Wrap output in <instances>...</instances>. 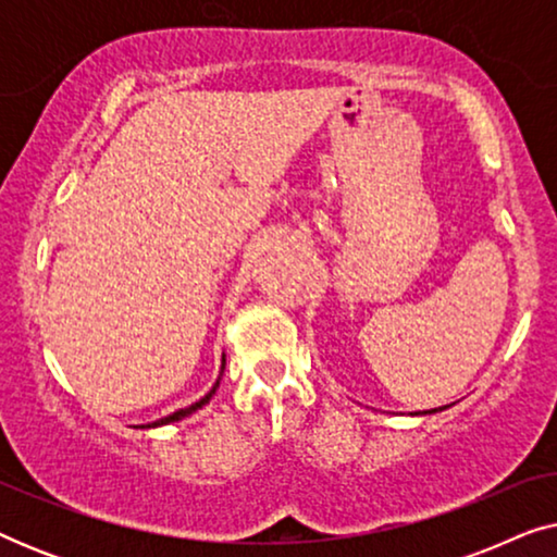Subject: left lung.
Instances as JSON below:
<instances>
[{"label":"left lung","mask_w":557,"mask_h":557,"mask_svg":"<svg viewBox=\"0 0 557 557\" xmlns=\"http://www.w3.org/2000/svg\"><path fill=\"white\" fill-rule=\"evenodd\" d=\"M423 413H436V410H423Z\"/></svg>","instance_id":"1"}]
</instances>
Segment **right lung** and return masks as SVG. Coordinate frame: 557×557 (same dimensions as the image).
Returning <instances> with one entry per match:
<instances>
[{"mask_svg":"<svg viewBox=\"0 0 557 557\" xmlns=\"http://www.w3.org/2000/svg\"><path fill=\"white\" fill-rule=\"evenodd\" d=\"M223 368H225V357H223ZM218 385H220V380H218V383H215V385H212V391H210L208 395H205V398H200V400H197V403H193V406H187V408H182V410H174V413H172V416H164V418H159V421H154V423H149V425H147V429H157V425H166V423L182 421V418H187L189 413H195V410H197V408H202V406H205V403H210V398H212V395H215V391H218Z\"/></svg>","mask_w":557,"mask_h":557,"instance_id":"right-lung-1","label":"right lung"}]
</instances>
